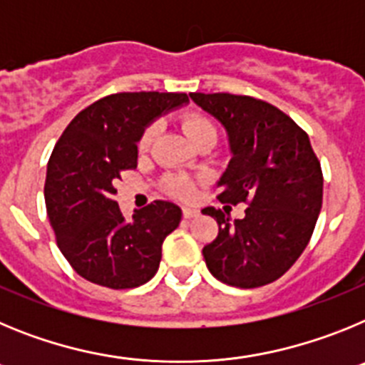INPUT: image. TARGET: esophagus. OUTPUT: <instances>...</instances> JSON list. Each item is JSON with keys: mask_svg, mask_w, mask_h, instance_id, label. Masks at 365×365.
<instances>
[{"mask_svg": "<svg viewBox=\"0 0 365 365\" xmlns=\"http://www.w3.org/2000/svg\"><path fill=\"white\" fill-rule=\"evenodd\" d=\"M182 215H185V219L197 217L199 210H195V208H182Z\"/></svg>", "mask_w": 365, "mask_h": 365, "instance_id": "obj_1", "label": "esophagus"}]
</instances>
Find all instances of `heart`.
<instances>
[{
    "label": "heart",
    "instance_id": "heart-1",
    "mask_svg": "<svg viewBox=\"0 0 365 365\" xmlns=\"http://www.w3.org/2000/svg\"><path fill=\"white\" fill-rule=\"evenodd\" d=\"M182 128H185V133L188 135V138L192 140V143H195V140H197L199 137H202V135L215 133V125L212 124L206 117L197 115V113L188 115V117L182 120ZM155 135H157V125H150V128H146L143 137H140V140H138V148H140V150L150 148V144L153 143ZM164 186H166V190L172 193V195H175V197H180V199H190L193 195V192H195L193 180L182 175L168 177L166 185Z\"/></svg>",
    "mask_w": 365,
    "mask_h": 365
}]
</instances>
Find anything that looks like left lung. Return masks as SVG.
<instances>
[{
    "mask_svg": "<svg viewBox=\"0 0 365 365\" xmlns=\"http://www.w3.org/2000/svg\"><path fill=\"white\" fill-rule=\"evenodd\" d=\"M221 122L232 159L217 182L221 202H247L245 217L230 219L208 206L219 234L202 248L214 278L254 289L282 278L307 247L322 210L324 175L309 135L285 113L252 96L190 93Z\"/></svg>",
    "mask_w": 365,
    "mask_h": 365,
    "instance_id": "8db88e82",
    "label": "left lung"
}]
</instances>
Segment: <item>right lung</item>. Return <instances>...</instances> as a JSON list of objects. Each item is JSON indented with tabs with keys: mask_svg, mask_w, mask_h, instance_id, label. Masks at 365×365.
I'll return each mask as SVG.
<instances>
[{
	"mask_svg": "<svg viewBox=\"0 0 365 365\" xmlns=\"http://www.w3.org/2000/svg\"><path fill=\"white\" fill-rule=\"evenodd\" d=\"M188 104L186 93H117L71 120L47 164L45 205L56 243L76 272L96 285L133 289L155 276L180 208L153 201L125 221L115 182L137 168V143L153 120Z\"/></svg>",
	"mask_w": 365,
	"mask_h": 365,
	"instance_id": "1",
	"label": "right lung"
}]
</instances>
